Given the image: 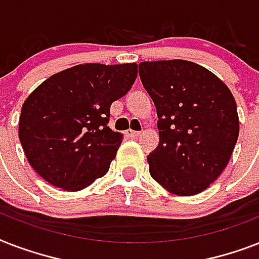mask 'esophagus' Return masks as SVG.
<instances>
[{
  "label": "esophagus",
  "mask_w": 259,
  "mask_h": 259,
  "mask_svg": "<svg viewBox=\"0 0 259 259\" xmlns=\"http://www.w3.org/2000/svg\"><path fill=\"white\" fill-rule=\"evenodd\" d=\"M125 134L130 138H137V137H140V136H141V132H136V130L129 129V130H126Z\"/></svg>",
  "instance_id": "obj_1"
}]
</instances>
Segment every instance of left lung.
<instances>
[{"instance_id": "1", "label": "left lung", "mask_w": 259, "mask_h": 259, "mask_svg": "<svg viewBox=\"0 0 259 259\" xmlns=\"http://www.w3.org/2000/svg\"><path fill=\"white\" fill-rule=\"evenodd\" d=\"M157 110L160 144L149 154L150 176L177 196L203 192L221 176L239 134L237 103L211 71L188 60L138 64Z\"/></svg>"}]
</instances>
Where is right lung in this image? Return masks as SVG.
Listing matches in <instances>:
<instances>
[{"label": "right lung", "instance_id": "right-lung-1", "mask_svg": "<svg viewBox=\"0 0 259 259\" xmlns=\"http://www.w3.org/2000/svg\"><path fill=\"white\" fill-rule=\"evenodd\" d=\"M137 63L71 67L25 99L18 137L28 162L50 184L80 191L105 176L123 134L110 129V106L127 94Z\"/></svg>", "mask_w": 259, "mask_h": 259}]
</instances>
